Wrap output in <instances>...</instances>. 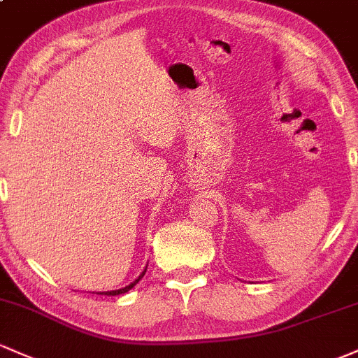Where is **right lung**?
<instances>
[{
  "label": "right lung",
  "instance_id": "1",
  "mask_svg": "<svg viewBox=\"0 0 358 358\" xmlns=\"http://www.w3.org/2000/svg\"><path fill=\"white\" fill-rule=\"evenodd\" d=\"M146 270H148V266H146V268L143 270V273H141L139 277H137L134 282H131V284H129V285H125V287H122V289H117V290H107V292H98V294H100V296H120V294H125V292H129V290H131L132 287H134V285L137 284V282H139L141 278L144 277V273H146Z\"/></svg>",
  "mask_w": 358,
  "mask_h": 358
}]
</instances>
